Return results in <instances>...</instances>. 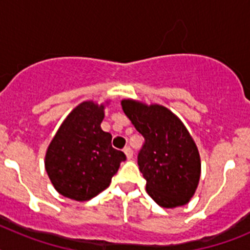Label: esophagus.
<instances>
[{
	"label": "esophagus",
	"mask_w": 250,
	"mask_h": 250,
	"mask_svg": "<svg viewBox=\"0 0 250 250\" xmlns=\"http://www.w3.org/2000/svg\"><path fill=\"white\" fill-rule=\"evenodd\" d=\"M124 152L126 154V158L127 159H131L132 158V154H134V152H132V149L130 146H125V147H124Z\"/></svg>",
	"instance_id": "1"
}]
</instances>
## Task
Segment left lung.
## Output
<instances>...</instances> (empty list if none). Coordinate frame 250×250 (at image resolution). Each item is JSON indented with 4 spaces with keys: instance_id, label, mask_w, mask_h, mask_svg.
I'll return each mask as SVG.
<instances>
[{
    "instance_id": "left-lung-1",
    "label": "left lung",
    "mask_w": 250,
    "mask_h": 250,
    "mask_svg": "<svg viewBox=\"0 0 250 250\" xmlns=\"http://www.w3.org/2000/svg\"><path fill=\"white\" fill-rule=\"evenodd\" d=\"M121 106L144 136L138 165L146 180L147 194L160 207L185 205L200 178L199 152L190 134L164 106L132 100H123Z\"/></svg>"
}]
</instances>
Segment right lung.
I'll list each match as a JSON object with an SVG mask.
<instances>
[{
    "instance_id": "right-lung-1",
    "label": "right lung",
    "mask_w": 250,
    "mask_h": 250,
    "mask_svg": "<svg viewBox=\"0 0 250 250\" xmlns=\"http://www.w3.org/2000/svg\"><path fill=\"white\" fill-rule=\"evenodd\" d=\"M104 106L85 101L75 107L46 152L45 167L61 195L89 200L111 183L126 155L111 146V134L101 130Z\"/></svg>"
}]
</instances>
